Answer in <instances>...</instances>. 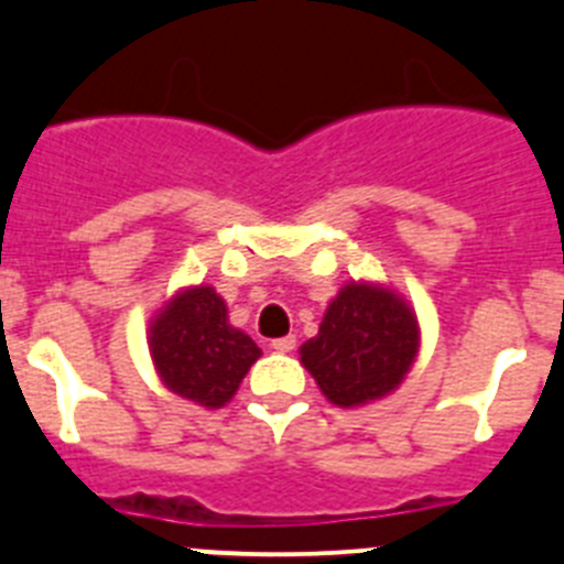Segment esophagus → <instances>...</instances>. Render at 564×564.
Returning a JSON list of instances; mask_svg holds the SVG:
<instances>
[{
  "mask_svg": "<svg viewBox=\"0 0 564 564\" xmlns=\"http://www.w3.org/2000/svg\"><path fill=\"white\" fill-rule=\"evenodd\" d=\"M273 350L276 352H291L293 347H296V336H282V338H273L271 344Z\"/></svg>",
  "mask_w": 564,
  "mask_h": 564,
  "instance_id": "1",
  "label": "esophagus"
}]
</instances>
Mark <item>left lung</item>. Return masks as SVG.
I'll use <instances>...</instances> for the list:
<instances>
[{
  "label": "left lung",
  "instance_id": "8db88e82",
  "mask_svg": "<svg viewBox=\"0 0 564 564\" xmlns=\"http://www.w3.org/2000/svg\"><path fill=\"white\" fill-rule=\"evenodd\" d=\"M299 352L333 403L376 401L395 390L415 361V313L395 293L352 282L333 299L318 336Z\"/></svg>",
  "mask_w": 564,
  "mask_h": 564
}]
</instances>
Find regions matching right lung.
<instances>
[{
	"instance_id": "add662e5",
	"label": "right lung",
	"mask_w": 564,
	"mask_h": 564,
	"mask_svg": "<svg viewBox=\"0 0 564 564\" xmlns=\"http://www.w3.org/2000/svg\"><path fill=\"white\" fill-rule=\"evenodd\" d=\"M154 367L163 383L200 406H226L259 358V347L228 325V311L214 288L174 296L149 327Z\"/></svg>"
}]
</instances>
